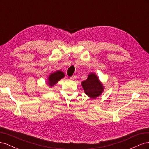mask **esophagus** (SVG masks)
I'll return each instance as SVG.
<instances>
[{"label": "esophagus", "mask_w": 149, "mask_h": 149, "mask_svg": "<svg viewBox=\"0 0 149 149\" xmlns=\"http://www.w3.org/2000/svg\"><path fill=\"white\" fill-rule=\"evenodd\" d=\"M76 76H72L71 77H70V79H76Z\"/></svg>", "instance_id": "obj_1"}]
</instances>
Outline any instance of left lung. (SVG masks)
Segmentation results:
<instances>
[{
    "mask_svg": "<svg viewBox=\"0 0 149 149\" xmlns=\"http://www.w3.org/2000/svg\"><path fill=\"white\" fill-rule=\"evenodd\" d=\"M81 84L86 94L92 99H96L100 96L104 91L102 84L94 73H90L88 79Z\"/></svg>",
    "mask_w": 149,
    "mask_h": 149,
    "instance_id": "1",
    "label": "left lung"
}]
</instances>
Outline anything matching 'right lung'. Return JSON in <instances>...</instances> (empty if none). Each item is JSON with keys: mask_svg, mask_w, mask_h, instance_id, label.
<instances>
[{"mask_svg": "<svg viewBox=\"0 0 149 149\" xmlns=\"http://www.w3.org/2000/svg\"><path fill=\"white\" fill-rule=\"evenodd\" d=\"M65 76L64 73H63L61 71H57L55 73H52L49 75L48 77V84L49 86H53L55 85L56 83H58L59 81L63 78Z\"/></svg>", "mask_w": 149, "mask_h": 149, "instance_id": "1", "label": "right lung"}]
</instances>
